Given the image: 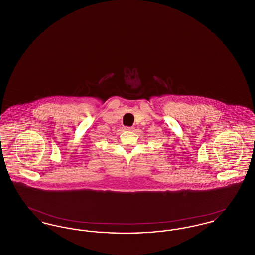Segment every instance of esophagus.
<instances>
[{"mask_svg": "<svg viewBox=\"0 0 255 255\" xmlns=\"http://www.w3.org/2000/svg\"><path fill=\"white\" fill-rule=\"evenodd\" d=\"M124 129L127 130V131H133V129H134V127H133V126H131V127H130V126H127V127H125Z\"/></svg>", "mask_w": 255, "mask_h": 255, "instance_id": "1", "label": "esophagus"}]
</instances>
